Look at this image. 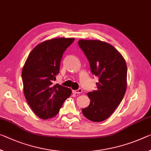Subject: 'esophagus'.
Listing matches in <instances>:
<instances>
[{
  "label": "esophagus",
  "mask_w": 151,
  "mask_h": 151,
  "mask_svg": "<svg viewBox=\"0 0 151 151\" xmlns=\"http://www.w3.org/2000/svg\"><path fill=\"white\" fill-rule=\"evenodd\" d=\"M83 90L81 88H78V90H73V93H75V94H79V93H82Z\"/></svg>",
  "instance_id": "34e87169"
}]
</instances>
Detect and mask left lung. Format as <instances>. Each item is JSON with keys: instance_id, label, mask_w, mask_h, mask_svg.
Instances as JSON below:
<instances>
[{"instance_id": "1", "label": "left lung", "mask_w": 151, "mask_h": 151, "mask_svg": "<svg viewBox=\"0 0 151 151\" xmlns=\"http://www.w3.org/2000/svg\"><path fill=\"white\" fill-rule=\"evenodd\" d=\"M92 73L99 77L97 90L88 92L90 104L82 109L85 118L99 122L108 118L119 106L127 87V66L119 52L111 44L97 40H79Z\"/></svg>"}]
</instances>
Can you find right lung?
<instances>
[{
    "instance_id": "right-lung-1",
    "label": "right lung",
    "mask_w": 151,
    "mask_h": 151,
    "mask_svg": "<svg viewBox=\"0 0 151 151\" xmlns=\"http://www.w3.org/2000/svg\"><path fill=\"white\" fill-rule=\"evenodd\" d=\"M75 38H52L37 45L26 60L22 70L23 93L28 104L40 118L56 116L70 88L54 85L64 52Z\"/></svg>"
}]
</instances>
